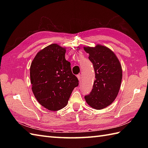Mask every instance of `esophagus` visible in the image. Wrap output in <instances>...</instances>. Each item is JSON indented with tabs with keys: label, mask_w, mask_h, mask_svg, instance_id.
<instances>
[{
	"label": "esophagus",
	"mask_w": 148,
	"mask_h": 148,
	"mask_svg": "<svg viewBox=\"0 0 148 148\" xmlns=\"http://www.w3.org/2000/svg\"><path fill=\"white\" fill-rule=\"evenodd\" d=\"M77 78H78V79H79V82L81 83V80H82V76H81V74H79V75H77Z\"/></svg>",
	"instance_id": "34e87169"
}]
</instances>
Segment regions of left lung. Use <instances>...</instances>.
<instances>
[{"mask_svg":"<svg viewBox=\"0 0 148 148\" xmlns=\"http://www.w3.org/2000/svg\"><path fill=\"white\" fill-rule=\"evenodd\" d=\"M89 54L95 74L93 88L84 96L92 108L100 110L113 102L120 88L122 79L121 65L117 56L109 48L97 45L95 47H84Z\"/></svg>","mask_w":148,"mask_h":148,"instance_id":"1","label":"left lung"}]
</instances>
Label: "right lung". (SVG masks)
I'll return each mask as SVG.
<instances>
[{"instance_id":"1","label":"right lung","mask_w":148,"mask_h":148,"mask_svg":"<svg viewBox=\"0 0 148 148\" xmlns=\"http://www.w3.org/2000/svg\"><path fill=\"white\" fill-rule=\"evenodd\" d=\"M65 48L52 44L40 50L30 69L32 90L40 105L50 111L67 106L75 87L79 84L72 73L71 63L65 60Z\"/></svg>"}]
</instances>
